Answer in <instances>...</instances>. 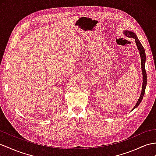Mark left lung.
Returning a JSON list of instances; mask_svg holds the SVG:
<instances>
[{
    "label": "left lung",
    "mask_w": 156,
    "mask_h": 156,
    "mask_svg": "<svg viewBox=\"0 0 156 156\" xmlns=\"http://www.w3.org/2000/svg\"><path fill=\"white\" fill-rule=\"evenodd\" d=\"M123 34H125L126 37H132L134 38L135 39V43L136 45V47L138 48V50L139 51V53L140 56V58H141V67H142V79H143V83H142V89L140 95V98L138 99V100L137 103H136V105L133 107V109H132V111L134 110V109L136 108V107L139 105L140 103L142 101L144 95L145 94V90H146V87L147 84V75H146V72L145 70V62H146V53H145V50L144 49L143 46L142 45V44L140 42L139 39H138L135 33L129 30H125L123 31Z\"/></svg>",
    "instance_id": "left-lung-1"
}]
</instances>
